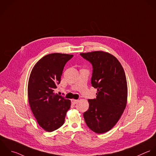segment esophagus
Listing matches in <instances>:
<instances>
[{
  "label": "esophagus",
  "instance_id": "34e87169",
  "mask_svg": "<svg viewBox=\"0 0 156 156\" xmlns=\"http://www.w3.org/2000/svg\"><path fill=\"white\" fill-rule=\"evenodd\" d=\"M71 101H72V103L73 105H75V104L77 103V102L78 101V100H75V99H72V100H71Z\"/></svg>",
  "mask_w": 156,
  "mask_h": 156
}]
</instances>
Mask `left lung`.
I'll return each mask as SVG.
<instances>
[{"instance_id":"8db88e82","label":"left lung","mask_w":156,"mask_h":156,"mask_svg":"<svg viewBox=\"0 0 156 156\" xmlns=\"http://www.w3.org/2000/svg\"><path fill=\"white\" fill-rule=\"evenodd\" d=\"M80 55L92 64L91 84L97 89V98L88 100L89 108L83 117L92 131L103 134L115 125L126 106L125 73L119 60L108 52L95 51Z\"/></svg>"}]
</instances>
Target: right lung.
<instances>
[{"instance_id":"right-lung-1","label":"right lung","mask_w":156,"mask_h":156,"mask_svg":"<svg viewBox=\"0 0 156 156\" xmlns=\"http://www.w3.org/2000/svg\"><path fill=\"white\" fill-rule=\"evenodd\" d=\"M73 55L51 53L39 60L28 80V97L31 111L39 125L47 132L59 128L64 123L71 101L54 92L59 84L66 62Z\"/></svg>"}]
</instances>
